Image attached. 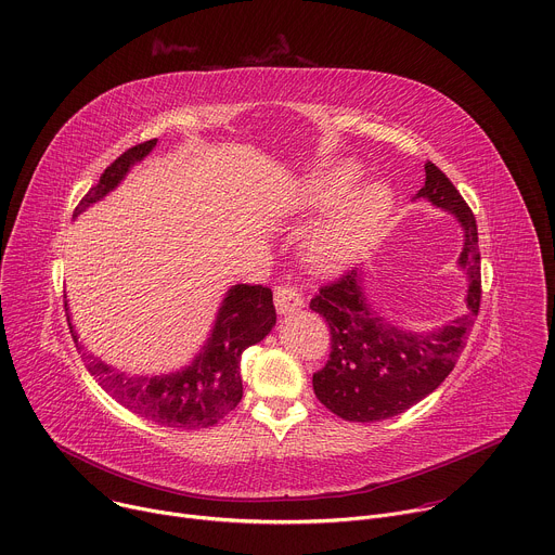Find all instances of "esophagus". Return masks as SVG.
I'll use <instances>...</instances> for the list:
<instances>
[{
	"instance_id": "obj_1",
	"label": "esophagus",
	"mask_w": 555,
	"mask_h": 555,
	"mask_svg": "<svg viewBox=\"0 0 555 555\" xmlns=\"http://www.w3.org/2000/svg\"><path fill=\"white\" fill-rule=\"evenodd\" d=\"M304 306L301 295L291 288V286H278L275 288V311L278 315H291L295 311H299Z\"/></svg>"
}]
</instances>
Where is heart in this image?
Instances as JSON below:
<instances>
[{
	"instance_id": "heart-1",
	"label": "heart",
	"mask_w": 555,
	"mask_h": 555,
	"mask_svg": "<svg viewBox=\"0 0 555 555\" xmlns=\"http://www.w3.org/2000/svg\"><path fill=\"white\" fill-rule=\"evenodd\" d=\"M354 160H335L306 178L295 194L297 209H331L306 242V262L322 275L348 269L384 231L395 196L390 184L375 180L348 194L361 178Z\"/></svg>"
}]
</instances>
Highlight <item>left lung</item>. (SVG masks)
Returning a JSON list of instances; mask_svg holds the SVG:
<instances>
[{"label":"left lung","instance_id":"left-lung-1","mask_svg":"<svg viewBox=\"0 0 555 555\" xmlns=\"http://www.w3.org/2000/svg\"><path fill=\"white\" fill-rule=\"evenodd\" d=\"M414 201L452 214L463 229L459 271L467 280L463 315L433 331H408L384 318L365 295L363 271H350L311 299L331 328V359L313 375L318 399L344 421L373 423L397 416L433 395L454 371L480 306V254L476 218L450 178L425 165Z\"/></svg>","mask_w":555,"mask_h":555}]
</instances>
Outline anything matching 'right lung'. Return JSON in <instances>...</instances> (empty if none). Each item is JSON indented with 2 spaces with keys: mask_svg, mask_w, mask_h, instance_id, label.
<instances>
[{
  "mask_svg": "<svg viewBox=\"0 0 555 555\" xmlns=\"http://www.w3.org/2000/svg\"><path fill=\"white\" fill-rule=\"evenodd\" d=\"M156 143L158 139H152L120 154L79 203L73 218H79L86 209L114 192L132 171V167L152 154ZM66 315L73 339L79 344V333L73 326L68 301ZM273 326L275 306L271 288L260 284H235L224 293L218 306L209 337L194 359L188 365L178 367V371L165 375H134L105 363L92 352H83L81 357L99 386L122 408L156 425L198 429L218 423L240 403V357L246 348L262 341Z\"/></svg>",
  "mask_w": 555,
  "mask_h": 555,
  "instance_id": "right-lung-1",
  "label": "right lung"
}]
</instances>
